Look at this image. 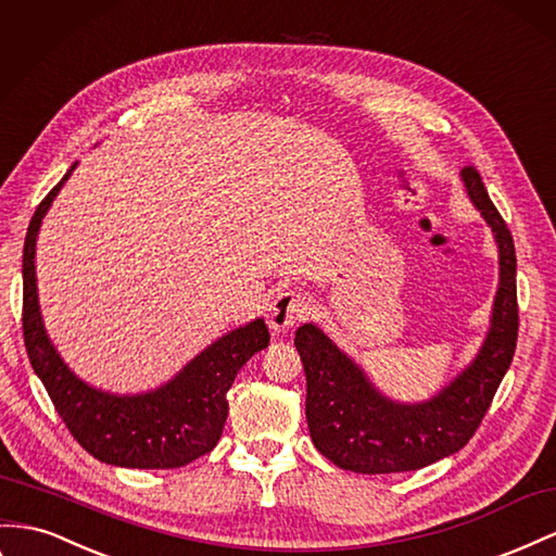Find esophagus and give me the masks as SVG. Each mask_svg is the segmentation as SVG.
<instances>
[{"instance_id": "obj_1", "label": "esophagus", "mask_w": 556, "mask_h": 556, "mask_svg": "<svg viewBox=\"0 0 556 556\" xmlns=\"http://www.w3.org/2000/svg\"><path fill=\"white\" fill-rule=\"evenodd\" d=\"M308 299L299 292H280L276 294V299L268 306V327L274 329V332H288L292 329L299 320L306 318L308 315Z\"/></svg>"}]
</instances>
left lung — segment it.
<instances>
[{
	"instance_id": "1",
	"label": "left lung",
	"mask_w": 556,
	"mask_h": 556,
	"mask_svg": "<svg viewBox=\"0 0 556 556\" xmlns=\"http://www.w3.org/2000/svg\"><path fill=\"white\" fill-rule=\"evenodd\" d=\"M468 197L484 215L501 252V282L491 329L475 363L440 395L397 404L374 390L351 357L315 325L296 329L294 346L306 371V421L315 448L337 468L390 475L426 468L470 442L513 363L519 332L517 254L498 207L475 166L463 168Z\"/></svg>"
}]
</instances>
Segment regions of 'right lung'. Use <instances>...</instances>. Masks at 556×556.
<instances>
[{"label":"right lung","instance_id":"add662e5","mask_svg":"<svg viewBox=\"0 0 556 556\" xmlns=\"http://www.w3.org/2000/svg\"><path fill=\"white\" fill-rule=\"evenodd\" d=\"M67 175L47 193L29 219L23 248V339L58 416L93 458L140 470H170L215 448L227 424V393L248 359L268 346V327L254 320L233 329L177 374L144 395H110L86 386L55 353L41 323L35 278V245L41 217Z\"/></svg>","mask_w":556,"mask_h":556}]
</instances>
